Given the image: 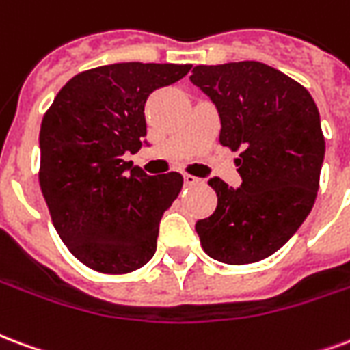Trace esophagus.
<instances>
[{
    "instance_id": "esophagus-1",
    "label": "esophagus",
    "mask_w": 350,
    "mask_h": 350,
    "mask_svg": "<svg viewBox=\"0 0 350 350\" xmlns=\"http://www.w3.org/2000/svg\"><path fill=\"white\" fill-rule=\"evenodd\" d=\"M185 185L186 186H200V185H203V180L198 177H193V175H185Z\"/></svg>"
}]
</instances>
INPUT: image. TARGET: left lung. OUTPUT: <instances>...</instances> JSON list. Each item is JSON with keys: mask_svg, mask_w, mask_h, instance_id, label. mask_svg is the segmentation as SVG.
<instances>
[{"mask_svg": "<svg viewBox=\"0 0 350 350\" xmlns=\"http://www.w3.org/2000/svg\"><path fill=\"white\" fill-rule=\"evenodd\" d=\"M193 85L214 102L220 144L241 150V188L208 180L218 205L196 224L208 257L228 265L267 259L289 241L315 203L325 136L304 85L259 61L198 65Z\"/></svg>", "mask_w": 350, "mask_h": 350, "instance_id": "1", "label": "left lung"}]
</instances>
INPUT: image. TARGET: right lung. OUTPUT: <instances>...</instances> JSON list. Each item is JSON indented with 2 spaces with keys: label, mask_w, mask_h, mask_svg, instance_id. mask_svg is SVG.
<instances>
[{
  "label": "right lung",
  "mask_w": 350,
  "mask_h": 350,
  "mask_svg": "<svg viewBox=\"0 0 350 350\" xmlns=\"http://www.w3.org/2000/svg\"><path fill=\"white\" fill-rule=\"evenodd\" d=\"M192 65L116 63L76 74L40 124L39 185L68 252L102 274H129L157 252L158 224L183 175L147 173L124 160L147 136L145 102Z\"/></svg>",
  "instance_id": "obj_1"
}]
</instances>
